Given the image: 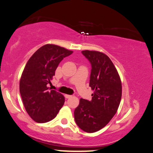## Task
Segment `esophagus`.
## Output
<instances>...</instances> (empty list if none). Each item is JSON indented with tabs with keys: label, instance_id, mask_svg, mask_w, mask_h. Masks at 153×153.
I'll return each instance as SVG.
<instances>
[{
	"label": "esophagus",
	"instance_id": "1",
	"mask_svg": "<svg viewBox=\"0 0 153 153\" xmlns=\"http://www.w3.org/2000/svg\"><path fill=\"white\" fill-rule=\"evenodd\" d=\"M71 97H72L71 95H67V94H66V95H65V98H71Z\"/></svg>",
	"mask_w": 153,
	"mask_h": 153
}]
</instances>
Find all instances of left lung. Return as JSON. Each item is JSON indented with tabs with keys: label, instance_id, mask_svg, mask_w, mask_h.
<instances>
[{
	"label": "left lung",
	"instance_id": "8db88e82",
	"mask_svg": "<svg viewBox=\"0 0 153 153\" xmlns=\"http://www.w3.org/2000/svg\"><path fill=\"white\" fill-rule=\"evenodd\" d=\"M91 66L89 87L91 100L81 98L74 111L77 126L86 132H97L106 126L119 108L122 95L121 82L108 56L98 51H83Z\"/></svg>",
	"mask_w": 153,
	"mask_h": 153
}]
</instances>
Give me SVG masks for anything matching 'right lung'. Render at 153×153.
I'll list each match as a JSON object with an SVG mask.
<instances>
[{
  "instance_id": "obj_1",
  "label": "right lung",
  "mask_w": 153,
  "mask_h": 153,
  "mask_svg": "<svg viewBox=\"0 0 153 153\" xmlns=\"http://www.w3.org/2000/svg\"><path fill=\"white\" fill-rule=\"evenodd\" d=\"M73 51L57 45L46 44L36 51L27 61L19 84V91L25 110L37 123H46L57 116L64 97L48 87L56 68Z\"/></svg>"
}]
</instances>
